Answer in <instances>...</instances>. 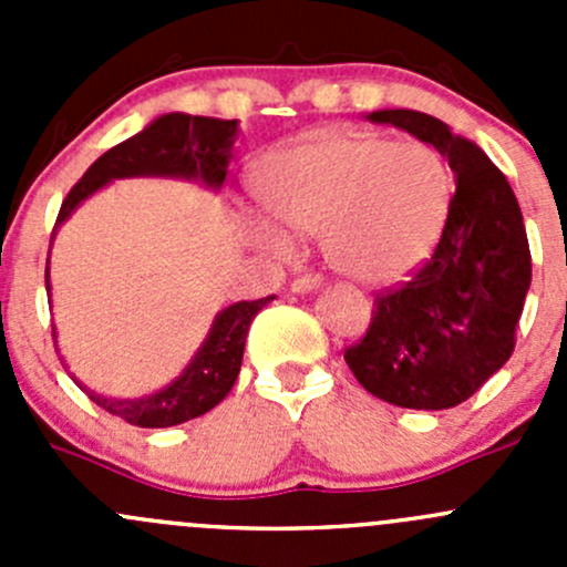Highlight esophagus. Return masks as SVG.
Instances as JSON below:
<instances>
[{"label":"esophagus","mask_w":567,"mask_h":567,"mask_svg":"<svg viewBox=\"0 0 567 567\" xmlns=\"http://www.w3.org/2000/svg\"><path fill=\"white\" fill-rule=\"evenodd\" d=\"M320 285H323V279H320L318 274H305V277H299L293 282V293H312Z\"/></svg>","instance_id":"esophagus-1"}]
</instances>
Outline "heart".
Masks as SVG:
<instances>
[{
	"mask_svg": "<svg viewBox=\"0 0 567 567\" xmlns=\"http://www.w3.org/2000/svg\"><path fill=\"white\" fill-rule=\"evenodd\" d=\"M255 194L274 221L318 233L323 260L362 285H394L442 238L453 177L433 147L384 134L323 128L271 153L255 169ZM257 247L288 249L271 225H251Z\"/></svg>",
	"mask_w": 567,
	"mask_h": 567,
	"instance_id": "heart-1",
	"label": "heart"
}]
</instances>
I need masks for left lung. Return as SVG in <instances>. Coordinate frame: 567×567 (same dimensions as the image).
Here are the masks:
<instances>
[{"label":"left lung","mask_w":567,"mask_h":567,"mask_svg":"<svg viewBox=\"0 0 567 567\" xmlns=\"http://www.w3.org/2000/svg\"><path fill=\"white\" fill-rule=\"evenodd\" d=\"M370 123L409 131L450 162L455 194L431 260L373 301L370 329L346 351L359 384L400 409L442 411L472 398L516 346L532 282L524 216L507 177L472 140L414 109Z\"/></svg>","instance_id":"obj_1"}]
</instances>
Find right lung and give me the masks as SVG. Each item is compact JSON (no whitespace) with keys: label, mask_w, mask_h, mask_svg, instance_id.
Here are the masks:
<instances>
[{"label":"right lung","mask_w":567,"mask_h":567,"mask_svg":"<svg viewBox=\"0 0 567 567\" xmlns=\"http://www.w3.org/2000/svg\"><path fill=\"white\" fill-rule=\"evenodd\" d=\"M236 136L238 120L199 117V114L183 112L162 114L151 125H145L140 134L120 142L104 156L95 158L93 167L68 192L60 216H56L54 233L84 199L93 197L106 183L120 181V177H181V181H197L205 188L219 192L227 177V164L233 158ZM45 290L51 293L49 266H45ZM271 299L274 296L225 307L214 318L208 337L197 348L186 370L177 375L173 384L145 394V398H106V394L87 390L76 375H71V379L90 394L95 405L120 416V420L131 422V425H181V422L194 420V416H203L205 411H210L227 398L238 373H241L249 323Z\"/></svg>","instance_id":"1"}]
</instances>
